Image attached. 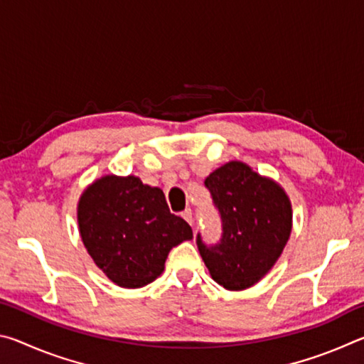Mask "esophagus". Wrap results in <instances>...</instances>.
Listing matches in <instances>:
<instances>
[{"label": "esophagus", "instance_id": "1", "mask_svg": "<svg viewBox=\"0 0 364 364\" xmlns=\"http://www.w3.org/2000/svg\"><path fill=\"white\" fill-rule=\"evenodd\" d=\"M181 217L188 221V223L193 226V221H194V217H193V210H191V208H186V210H184L183 213H181Z\"/></svg>", "mask_w": 364, "mask_h": 364}]
</instances>
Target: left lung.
I'll use <instances>...</instances> for the list:
<instances>
[{
  "mask_svg": "<svg viewBox=\"0 0 364 364\" xmlns=\"http://www.w3.org/2000/svg\"><path fill=\"white\" fill-rule=\"evenodd\" d=\"M221 218V239L196 242L208 273L228 291L257 284L273 268L292 230L291 200L278 183L255 173L247 164L232 162L205 178Z\"/></svg>",
  "mask_w": 364,
  "mask_h": 364,
  "instance_id": "left-lung-1",
  "label": "left lung"
}]
</instances>
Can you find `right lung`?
I'll list each match as a JSON object with an SVG mask.
<instances>
[{
	"instance_id": "obj_1",
	"label": "right lung",
	"mask_w": 364,
	"mask_h": 364,
	"mask_svg": "<svg viewBox=\"0 0 364 364\" xmlns=\"http://www.w3.org/2000/svg\"><path fill=\"white\" fill-rule=\"evenodd\" d=\"M78 230L97 268L117 286L138 289L157 279L168 252L193 230L168 210L164 191L138 176L106 175L83 191Z\"/></svg>"
}]
</instances>
